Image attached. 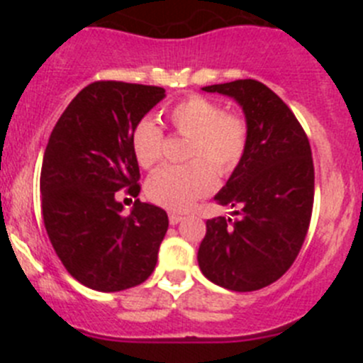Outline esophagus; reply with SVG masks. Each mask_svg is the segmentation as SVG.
I'll list each match as a JSON object with an SVG mask.
<instances>
[{"mask_svg": "<svg viewBox=\"0 0 363 363\" xmlns=\"http://www.w3.org/2000/svg\"><path fill=\"white\" fill-rule=\"evenodd\" d=\"M184 220V216H182V214H169V221H171V225H178L179 221Z\"/></svg>", "mask_w": 363, "mask_h": 363, "instance_id": "esophagus-1", "label": "esophagus"}]
</instances>
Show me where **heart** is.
Masks as SVG:
<instances>
[{
  "label": "heart",
  "mask_w": 363,
  "mask_h": 363,
  "mask_svg": "<svg viewBox=\"0 0 363 363\" xmlns=\"http://www.w3.org/2000/svg\"><path fill=\"white\" fill-rule=\"evenodd\" d=\"M169 121L179 136L191 138L189 165L165 167L150 176L147 196L171 211H187L194 201L207 196L216 185V174L234 171L245 152L247 123L236 114L201 96L179 101L169 111ZM133 149L138 163L150 169L162 160L163 130L150 118L136 125Z\"/></svg>",
  "instance_id": "obj_1"
}]
</instances>
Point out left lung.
Instances as JSON below:
<instances>
[{
    "label": "left lung",
    "mask_w": 363,
    "mask_h": 363,
    "mask_svg": "<svg viewBox=\"0 0 363 363\" xmlns=\"http://www.w3.org/2000/svg\"><path fill=\"white\" fill-rule=\"evenodd\" d=\"M233 98L247 123L242 160L214 200L234 209L207 220L198 249L203 277L229 291H258L284 277L300 252L314 200L306 133L291 108L256 79L203 86Z\"/></svg>",
    "instance_id": "1"
}]
</instances>
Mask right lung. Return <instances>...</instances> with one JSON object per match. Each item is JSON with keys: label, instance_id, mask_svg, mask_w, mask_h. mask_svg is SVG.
Segmentation results:
<instances>
[{"label": "right lung", "instance_id": "add662e5", "mask_svg": "<svg viewBox=\"0 0 363 363\" xmlns=\"http://www.w3.org/2000/svg\"><path fill=\"white\" fill-rule=\"evenodd\" d=\"M163 98L162 86L91 83L49 138L40 179L45 229L67 271L89 289H130L156 267L167 213L136 200L125 214L116 192H140L133 133Z\"/></svg>", "mask_w": 363, "mask_h": 363}]
</instances>
